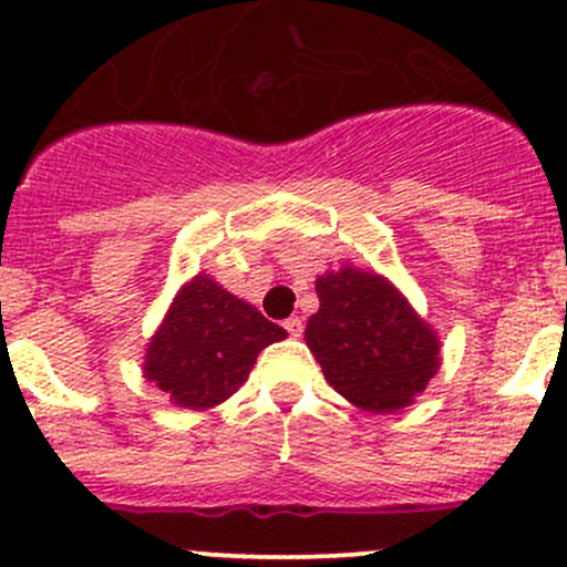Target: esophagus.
Segmentation results:
<instances>
[{
    "instance_id": "1",
    "label": "esophagus",
    "mask_w": 567,
    "mask_h": 567,
    "mask_svg": "<svg viewBox=\"0 0 567 567\" xmlns=\"http://www.w3.org/2000/svg\"><path fill=\"white\" fill-rule=\"evenodd\" d=\"M285 331H288L290 337H301V333H303V320L299 318V315H290V318L285 320Z\"/></svg>"
}]
</instances>
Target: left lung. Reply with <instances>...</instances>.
I'll list each match as a JSON object with an SVG mask.
<instances>
[{
    "mask_svg": "<svg viewBox=\"0 0 567 567\" xmlns=\"http://www.w3.org/2000/svg\"><path fill=\"white\" fill-rule=\"evenodd\" d=\"M309 350L326 380L367 413L408 408L437 374L440 342L408 299L380 274L344 266L315 282Z\"/></svg>",
    "mask_w": 567,
    "mask_h": 567,
    "instance_id": "8db88e82",
    "label": "left lung"
}]
</instances>
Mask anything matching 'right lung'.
Returning a JSON list of instances; mask_svg holds the SVG:
<instances>
[{
    "mask_svg": "<svg viewBox=\"0 0 567 567\" xmlns=\"http://www.w3.org/2000/svg\"><path fill=\"white\" fill-rule=\"evenodd\" d=\"M285 337L252 303L198 274L178 290L148 342L143 374L178 408L206 410L236 393L260 350Z\"/></svg>",
    "mask_w": 567,
    "mask_h": 567,
    "instance_id": "obj_1",
    "label": "right lung"
}]
</instances>
